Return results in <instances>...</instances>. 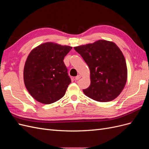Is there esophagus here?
<instances>
[{
    "label": "esophagus",
    "instance_id": "obj_1",
    "mask_svg": "<svg viewBox=\"0 0 149 149\" xmlns=\"http://www.w3.org/2000/svg\"><path fill=\"white\" fill-rule=\"evenodd\" d=\"M81 76L80 75H77L75 77V79L76 80H78V79H79L81 78Z\"/></svg>",
    "mask_w": 149,
    "mask_h": 149
}]
</instances>
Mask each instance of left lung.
<instances>
[{
  "label": "left lung",
  "instance_id": "1",
  "mask_svg": "<svg viewBox=\"0 0 149 149\" xmlns=\"http://www.w3.org/2000/svg\"><path fill=\"white\" fill-rule=\"evenodd\" d=\"M89 68L91 84L85 95L98 102L114 100L123 91L127 68L123 52L117 45L104 40L74 47Z\"/></svg>",
  "mask_w": 149,
  "mask_h": 149
}]
</instances>
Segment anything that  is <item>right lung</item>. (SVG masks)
Segmentation results:
<instances>
[{"instance_id":"1","label":"right lung","mask_w":149,"mask_h":149,"mask_svg":"<svg viewBox=\"0 0 149 149\" xmlns=\"http://www.w3.org/2000/svg\"><path fill=\"white\" fill-rule=\"evenodd\" d=\"M71 49L70 46L46 42L30 52L24 66V81L36 101L49 104L64 96L71 81L63 60Z\"/></svg>"}]
</instances>
